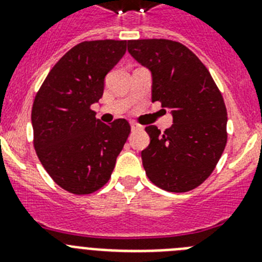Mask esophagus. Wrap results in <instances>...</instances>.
I'll use <instances>...</instances> for the list:
<instances>
[{"label": "esophagus", "instance_id": "1", "mask_svg": "<svg viewBox=\"0 0 262 262\" xmlns=\"http://www.w3.org/2000/svg\"><path fill=\"white\" fill-rule=\"evenodd\" d=\"M131 129H133V131H139V129H142V126L135 123V122H131Z\"/></svg>", "mask_w": 262, "mask_h": 262}]
</instances>
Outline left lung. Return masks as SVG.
<instances>
[{
  "mask_svg": "<svg viewBox=\"0 0 262 262\" xmlns=\"http://www.w3.org/2000/svg\"><path fill=\"white\" fill-rule=\"evenodd\" d=\"M129 55L151 71L152 102L172 111L161 133L147 126L145 174L156 186L185 193L212 173L227 144V108L209 69L184 45L168 39L128 40Z\"/></svg>",
  "mask_w": 262,
  "mask_h": 262,
  "instance_id": "1",
  "label": "left lung"
}]
</instances>
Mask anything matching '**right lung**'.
Instances as JSON below:
<instances>
[{
	"instance_id": "obj_1",
	"label": "right lung",
	"mask_w": 262,
	"mask_h": 262,
	"mask_svg": "<svg viewBox=\"0 0 262 262\" xmlns=\"http://www.w3.org/2000/svg\"><path fill=\"white\" fill-rule=\"evenodd\" d=\"M126 40L82 41L53 66L31 111L34 147L48 174L76 195L97 191L110 180L131 127L105 124L90 106L103 94L105 77L126 53Z\"/></svg>"
}]
</instances>
